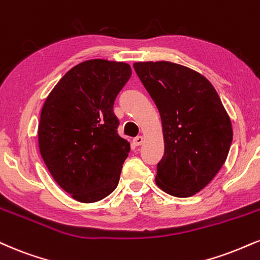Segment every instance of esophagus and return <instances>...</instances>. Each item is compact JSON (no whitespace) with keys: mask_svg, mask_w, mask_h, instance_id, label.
I'll return each instance as SVG.
<instances>
[{"mask_svg":"<svg viewBox=\"0 0 260 260\" xmlns=\"http://www.w3.org/2000/svg\"><path fill=\"white\" fill-rule=\"evenodd\" d=\"M143 142H144V138L142 136H139V137H136V138L133 139V144L136 146H139V145H142L143 144Z\"/></svg>","mask_w":260,"mask_h":260,"instance_id":"esophagus-1","label":"esophagus"}]
</instances>
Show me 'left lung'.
Here are the masks:
<instances>
[{"label":"left lung","instance_id":"1","mask_svg":"<svg viewBox=\"0 0 260 260\" xmlns=\"http://www.w3.org/2000/svg\"><path fill=\"white\" fill-rule=\"evenodd\" d=\"M133 68L162 121L165 154L156 184L176 198L195 195L219 172L233 142L219 95L205 76L183 65L145 61Z\"/></svg>","mask_w":260,"mask_h":260}]
</instances>
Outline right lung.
Here are the masks:
<instances>
[{
	"label": "right lung",
	"instance_id": "1",
	"mask_svg": "<svg viewBox=\"0 0 260 260\" xmlns=\"http://www.w3.org/2000/svg\"><path fill=\"white\" fill-rule=\"evenodd\" d=\"M132 70L126 62L92 59L68 71L47 96L39 146L49 173L80 202L116 189L131 146L117 133L114 103Z\"/></svg>",
	"mask_w": 260,
	"mask_h": 260
}]
</instances>
